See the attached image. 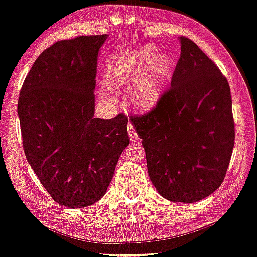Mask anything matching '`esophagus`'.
I'll use <instances>...</instances> for the list:
<instances>
[{
  "mask_svg": "<svg viewBox=\"0 0 257 257\" xmlns=\"http://www.w3.org/2000/svg\"><path fill=\"white\" fill-rule=\"evenodd\" d=\"M128 133H129V137H130V140H132L133 142H136V141H139V134L136 133V130H135V128H134V125L130 123H128Z\"/></svg>",
  "mask_w": 257,
  "mask_h": 257,
  "instance_id": "obj_1",
  "label": "esophagus"
}]
</instances>
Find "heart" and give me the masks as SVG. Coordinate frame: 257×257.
<instances>
[{
	"mask_svg": "<svg viewBox=\"0 0 257 257\" xmlns=\"http://www.w3.org/2000/svg\"><path fill=\"white\" fill-rule=\"evenodd\" d=\"M152 51L150 52H142L139 57V61L144 64H151L155 57L152 56ZM172 75V62L165 55H160L155 61L152 71L150 75H148L143 80H141L137 85L135 92V99L139 102L140 106H150L158 100V98L162 94L164 86L166 85L167 80L170 79ZM134 77V74L130 70L128 64L121 63L116 64L112 69V80H118L120 83L128 82ZM105 91L108 90V87H105Z\"/></svg>",
	"mask_w": 257,
	"mask_h": 257,
	"instance_id": "obj_1",
	"label": "heart"
}]
</instances>
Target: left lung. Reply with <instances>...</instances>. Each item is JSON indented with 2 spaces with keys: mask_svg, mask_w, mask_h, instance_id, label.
<instances>
[{
  "mask_svg": "<svg viewBox=\"0 0 257 257\" xmlns=\"http://www.w3.org/2000/svg\"><path fill=\"white\" fill-rule=\"evenodd\" d=\"M180 41L170 87L151 110L130 115V121L158 193L172 202L194 203L224 181L235 129L226 77L193 40Z\"/></svg>",
  "mask_w": 257,
  "mask_h": 257,
  "instance_id": "8db88e82",
  "label": "left lung"
}]
</instances>
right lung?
I'll list each match as a JSON object with an SVG mask.
<instances>
[{"instance_id": "obj_1", "label": "right lung", "mask_w": 257, "mask_h": 257, "mask_svg": "<svg viewBox=\"0 0 257 257\" xmlns=\"http://www.w3.org/2000/svg\"><path fill=\"white\" fill-rule=\"evenodd\" d=\"M107 34L60 40L46 48L18 99L23 148L59 204L86 208L104 196L129 144L128 117H94L99 49Z\"/></svg>"}]
</instances>
